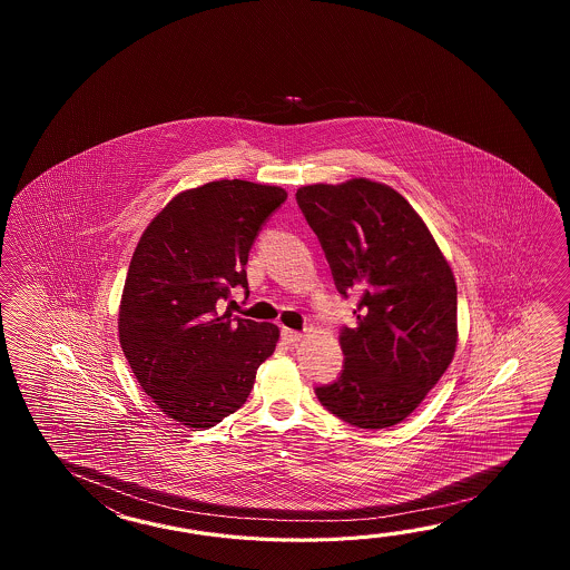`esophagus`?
I'll list each match as a JSON object with an SVG mask.
<instances>
[{
	"instance_id": "obj_1",
	"label": "esophagus",
	"mask_w": 570,
	"mask_h": 570,
	"mask_svg": "<svg viewBox=\"0 0 570 570\" xmlns=\"http://www.w3.org/2000/svg\"><path fill=\"white\" fill-rule=\"evenodd\" d=\"M281 336H283V340H285L287 344H295V342H299V340H302V332H297V330H289V327H283V330H281Z\"/></svg>"
}]
</instances>
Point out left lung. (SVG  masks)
I'll return each instance as SVG.
<instances>
[{
	"label": "left lung",
	"instance_id": "obj_1",
	"mask_svg": "<svg viewBox=\"0 0 570 570\" xmlns=\"http://www.w3.org/2000/svg\"><path fill=\"white\" fill-rule=\"evenodd\" d=\"M342 297L361 295L342 327L344 368L315 387L342 422L381 430L424 401L456 351V283L424 219L383 183L351 179L297 189Z\"/></svg>",
	"mask_w": 570,
	"mask_h": 570
}]
</instances>
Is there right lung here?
Here are the masks:
<instances>
[{"mask_svg": "<svg viewBox=\"0 0 570 570\" xmlns=\"http://www.w3.org/2000/svg\"><path fill=\"white\" fill-rule=\"evenodd\" d=\"M285 199L275 185L206 183L173 197L134 250L121 351L146 395L187 428H212L243 407L277 346L279 327L224 305L234 287L248 295V253Z\"/></svg>", "mask_w": 570, "mask_h": 570, "instance_id": "right-lung-1", "label": "right lung"}]
</instances>
